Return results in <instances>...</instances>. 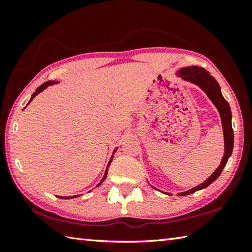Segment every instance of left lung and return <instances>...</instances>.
I'll list each match as a JSON object with an SVG mask.
<instances>
[{
	"label": "left lung",
	"instance_id": "obj_1",
	"mask_svg": "<svg viewBox=\"0 0 252 252\" xmlns=\"http://www.w3.org/2000/svg\"><path fill=\"white\" fill-rule=\"evenodd\" d=\"M178 75L183 80L197 84L198 87L201 88L202 90L206 92V94L209 96V99L212 101V103L216 105V108L219 111L220 117H221V122H222L223 136H224V155H223L222 160H221V163L218 167V169H217L206 181L202 182L201 185H199L198 187H194L192 189L186 191V192L178 193V195H188L195 192V191L198 190L204 189V188H207L209 185H211V183L220 176V173L222 172L223 168L225 167V164H227L229 157L231 156L232 149H233V130L231 126L232 114H231V110H230L229 103L225 101L222 94H221L219 83L217 82L216 79L213 78L212 75H210V73H209L207 70H204L203 67H200V66L183 67V69H181L178 72ZM167 194H170V193H167Z\"/></svg>",
	"mask_w": 252,
	"mask_h": 252
}]
</instances>
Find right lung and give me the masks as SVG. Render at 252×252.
<instances>
[{"label":"right lung","instance_id":"1","mask_svg":"<svg viewBox=\"0 0 252 252\" xmlns=\"http://www.w3.org/2000/svg\"><path fill=\"white\" fill-rule=\"evenodd\" d=\"M55 83H58L57 82V81H48V82H44L43 84H42V85H40V87L39 88H37L36 89V90H35V92H34L33 93V94H32V96H31V99H30V101H29V103H30V102H31L33 99H34V97H35V95H37V94H39V93L40 92H42V91H43L44 90V89H46V88H48L49 87V85H52V84H55ZM28 103V104H29ZM117 151V149H116V150H114V152H116ZM113 152V153H114ZM112 158H113V156L112 157H111V159H110V162H109V164H108V167H106V170H105V173H104V176H103V178H102V180L99 182V183H97V186L96 187H99L100 185H101V183L102 182H103L104 180H105V178H106V174H108V169H109V165H110V163H111V161H112ZM76 197H79V195H74V197H59V198H62V199H72V198H76Z\"/></svg>","mask_w":252,"mask_h":252}]
</instances>
